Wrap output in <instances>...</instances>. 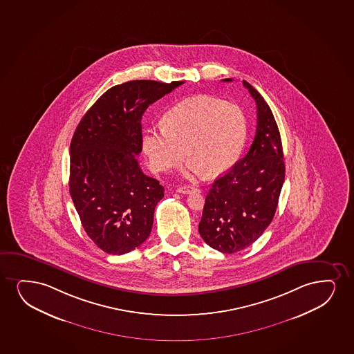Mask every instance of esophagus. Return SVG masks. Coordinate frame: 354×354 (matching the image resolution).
Here are the masks:
<instances>
[{
    "label": "esophagus",
    "instance_id": "34e87169",
    "mask_svg": "<svg viewBox=\"0 0 354 354\" xmlns=\"http://www.w3.org/2000/svg\"><path fill=\"white\" fill-rule=\"evenodd\" d=\"M177 193L185 194V195H189V194L200 193V190H198V189L197 188H195V187H190V185H184V187H179V188H177Z\"/></svg>",
    "mask_w": 354,
    "mask_h": 354
}]
</instances>
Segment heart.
Wrapping results in <instances>:
<instances>
[{"mask_svg": "<svg viewBox=\"0 0 354 354\" xmlns=\"http://www.w3.org/2000/svg\"><path fill=\"white\" fill-rule=\"evenodd\" d=\"M248 134L244 112L211 95H195L171 108L164 126L148 128L143 152L153 171L175 169L185 158L187 172L216 177L232 167Z\"/></svg>", "mask_w": 354, "mask_h": 354, "instance_id": "obj_1", "label": "heart"}]
</instances>
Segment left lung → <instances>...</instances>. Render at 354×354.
<instances>
[{"label": "left lung", "instance_id": "8db88e82", "mask_svg": "<svg viewBox=\"0 0 354 354\" xmlns=\"http://www.w3.org/2000/svg\"><path fill=\"white\" fill-rule=\"evenodd\" d=\"M243 85L256 102L255 138L245 157L212 184L198 224L202 239L224 254L243 250L262 236L273 220L285 180L281 138L273 112L249 82L243 80Z\"/></svg>", "mask_w": 354, "mask_h": 354}]
</instances>
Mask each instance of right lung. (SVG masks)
<instances>
[{
    "label": "right lung",
    "instance_id": "obj_1",
    "mask_svg": "<svg viewBox=\"0 0 354 354\" xmlns=\"http://www.w3.org/2000/svg\"><path fill=\"white\" fill-rule=\"evenodd\" d=\"M183 81H128L106 91L81 118L71 142L69 192L82 227L99 249L123 255L152 230L164 196L159 180L145 175L141 118Z\"/></svg>",
    "mask_w": 354,
    "mask_h": 354
}]
</instances>
